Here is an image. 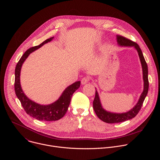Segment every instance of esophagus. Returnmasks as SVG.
Instances as JSON below:
<instances>
[{
    "instance_id": "obj_1",
    "label": "esophagus",
    "mask_w": 160,
    "mask_h": 160,
    "mask_svg": "<svg viewBox=\"0 0 160 160\" xmlns=\"http://www.w3.org/2000/svg\"><path fill=\"white\" fill-rule=\"evenodd\" d=\"M88 82V77H84L81 80V83L82 85H85Z\"/></svg>"
}]
</instances>
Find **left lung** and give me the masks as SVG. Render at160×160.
I'll use <instances>...</instances> for the list:
<instances>
[{
    "label": "left lung",
    "mask_w": 160,
    "mask_h": 160,
    "mask_svg": "<svg viewBox=\"0 0 160 160\" xmlns=\"http://www.w3.org/2000/svg\"><path fill=\"white\" fill-rule=\"evenodd\" d=\"M117 40L118 44L120 45V46L133 47L137 50V51H138L139 58H140V61L141 62L142 68L144 90L136 105L130 111L126 112H122V113L111 112L106 111L101 105L98 92L97 90H96L95 98L93 101V108H94V111L97 115L98 117L100 120L108 123H115L123 122L134 118L139 112L143 104V102L148 94V89H149L148 65L144 58L142 51L139 46V45L137 43L121 35H117Z\"/></svg>",
    "instance_id": "1"
}]
</instances>
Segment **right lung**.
<instances>
[{"label":"right lung","instance_id":"1","mask_svg":"<svg viewBox=\"0 0 160 160\" xmlns=\"http://www.w3.org/2000/svg\"><path fill=\"white\" fill-rule=\"evenodd\" d=\"M53 38L54 37L48 38L39 45L28 49L21 56L15 68L14 90L16 95L28 115L40 121H56L62 118L69 107L73 94L80 86V81L68 86L56 101L48 105L37 104L28 98L24 94L20 84V73L22 64L32 52L41 48L45 43L51 42Z\"/></svg>","mask_w":160,"mask_h":160}]
</instances>
